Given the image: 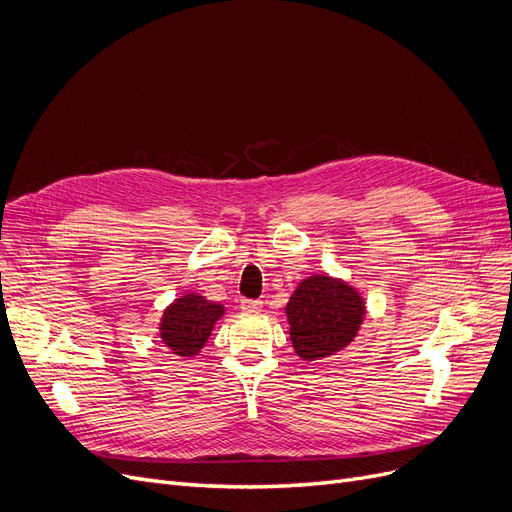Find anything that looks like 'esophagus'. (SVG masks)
<instances>
[{"label":"esophagus","instance_id":"esophagus-1","mask_svg":"<svg viewBox=\"0 0 512 512\" xmlns=\"http://www.w3.org/2000/svg\"><path fill=\"white\" fill-rule=\"evenodd\" d=\"M239 306H241L243 313H258V311L262 309V302H260V300H248V298H243Z\"/></svg>","mask_w":512,"mask_h":512}]
</instances>
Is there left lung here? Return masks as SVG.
I'll use <instances>...</instances> for the list:
<instances>
[{
    "label": "left lung",
    "instance_id": "obj_1",
    "mask_svg": "<svg viewBox=\"0 0 512 512\" xmlns=\"http://www.w3.org/2000/svg\"><path fill=\"white\" fill-rule=\"evenodd\" d=\"M285 315L296 355L302 361H317L336 355L355 340L365 317V302L346 281L313 275L300 281Z\"/></svg>",
    "mask_w": 512,
    "mask_h": 512
}]
</instances>
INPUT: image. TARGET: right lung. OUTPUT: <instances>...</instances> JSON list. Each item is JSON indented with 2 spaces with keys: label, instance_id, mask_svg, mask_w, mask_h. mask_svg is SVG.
Wrapping results in <instances>:
<instances>
[{
  "label": "right lung",
  "instance_id": "right-lung-1",
  "mask_svg": "<svg viewBox=\"0 0 512 512\" xmlns=\"http://www.w3.org/2000/svg\"><path fill=\"white\" fill-rule=\"evenodd\" d=\"M224 306L199 294L176 298L161 315L159 336L174 355L193 357L206 346Z\"/></svg>",
  "mask_w": 512,
  "mask_h": 512
}]
</instances>
